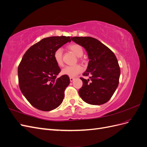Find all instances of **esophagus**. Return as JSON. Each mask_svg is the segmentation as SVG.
<instances>
[{"instance_id":"1","label":"esophagus","mask_w":147,"mask_h":147,"mask_svg":"<svg viewBox=\"0 0 147 147\" xmlns=\"http://www.w3.org/2000/svg\"><path fill=\"white\" fill-rule=\"evenodd\" d=\"M75 80V78H74V77H70V81L72 82H73L74 80Z\"/></svg>"}]
</instances>
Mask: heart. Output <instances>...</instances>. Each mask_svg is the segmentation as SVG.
Wrapping results in <instances>:
<instances>
[{
	"instance_id": "b5f03b06",
	"label": "heart",
	"mask_w": 147,
	"mask_h": 147,
	"mask_svg": "<svg viewBox=\"0 0 147 147\" xmlns=\"http://www.w3.org/2000/svg\"><path fill=\"white\" fill-rule=\"evenodd\" d=\"M68 49L74 53L78 57V60L83 62V59L81 58V56L83 55V49L82 46L78 44L74 43L68 46ZM53 57L57 65L59 67H63L64 65L63 59V51L61 48H58L55 51ZM83 67L80 64H76L72 66H67L62 70V73L64 75H67L69 77H72L77 76V75L82 72Z\"/></svg>"
}]
</instances>
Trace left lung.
I'll return each mask as SVG.
<instances>
[{
	"mask_svg": "<svg viewBox=\"0 0 147 147\" xmlns=\"http://www.w3.org/2000/svg\"><path fill=\"white\" fill-rule=\"evenodd\" d=\"M71 40L86 50L90 59L86 71L81 77L83 86L78 93L88 104L102 105L112 97L119 84L120 68L113 51L98 40L91 37H74Z\"/></svg>",
	"mask_w": 147,
	"mask_h": 147,
	"instance_id": "8db88e82",
	"label": "left lung"
}]
</instances>
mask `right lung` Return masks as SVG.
<instances>
[{
  "label": "right lung",
  "mask_w": 147,
  "mask_h": 147,
  "mask_svg": "<svg viewBox=\"0 0 147 147\" xmlns=\"http://www.w3.org/2000/svg\"><path fill=\"white\" fill-rule=\"evenodd\" d=\"M69 42L70 37L65 36L42 39L26 51L18 67L21 91L29 103L40 110H52L63 101L70 79L65 75L57 77L61 69L53 55Z\"/></svg>",
  "instance_id": "add662e5"
}]
</instances>
